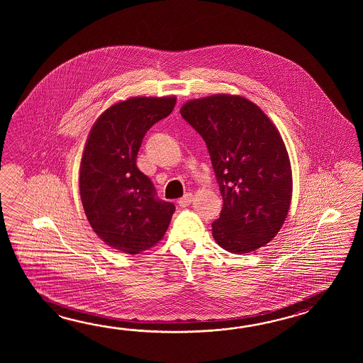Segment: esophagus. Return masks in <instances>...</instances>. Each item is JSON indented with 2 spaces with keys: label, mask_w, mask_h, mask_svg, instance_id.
Wrapping results in <instances>:
<instances>
[{
  "label": "esophagus",
  "mask_w": 363,
  "mask_h": 363,
  "mask_svg": "<svg viewBox=\"0 0 363 363\" xmlns=\"http://www.w3.org/2000/svg\"><path fill=\"white\" fill-rule=\"evenodd\" d=\"M192 194H191V193H186L184 197H182V199L178 201L179 206H180V208H186V206H189V205H191V202H192Z\"/></svg>",
  "instance_id": "1"
}]
</instances>
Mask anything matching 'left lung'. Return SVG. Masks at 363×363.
I'll return each instance as SVG.
<instances>
[{"mask_svg": "<svg viewBox=\"0 0 363 363\" xmlns=\"http://www.w3.org/2000/svg\"><path fill=\"white\" fill-rule=\"evenodd\" d=\"M180 114L205 140L223 197L213 222L216 244L233 255L274 239L292 199V170L278 128L252 101L214 94L185 102Z\"/></svg>", "mask_w": 363, "mask_h": 363, "instance_id": "obj_1", "label": "left lung"}]
</instances>
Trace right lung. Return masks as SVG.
<instances>
[{"instance_id": "1", "label": "right lung", "mask_w": 363, "mask_h": 363, "mask_svg": "<svg viewBox=\"0 0 363 363\" xmlns=\"http://www.w3.org/2000/svg\"><path fill=\"white\" fill-rule=\"evenodd\" d=\"M175 104V96L116 102L99 116L85 143L79 177L85 216L102 241L127 255L155 247L175 211L136 166L147 130L170 116Z\"/></svg>"}]
</instances>
